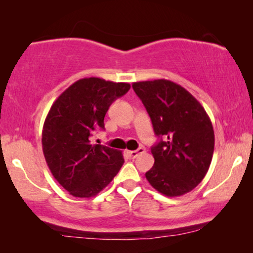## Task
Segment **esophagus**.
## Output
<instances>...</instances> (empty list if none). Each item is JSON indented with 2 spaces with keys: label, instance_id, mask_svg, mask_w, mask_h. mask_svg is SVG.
Masks as SVG:
<instances>
[{
  "label": "esophagus",
  "instance_id": "obj_1",
  "mask_svg": "<svg viewBox=\"0 0 253 253\" xmlns=\"http://www.w3.org/2000/svg\"><path fill=\"white\" fill-rule=\"evenodd\" d=\"M144 152H145L144 148L140 147V148H138V150H136V151H127L126 154H127V157H129L130 159H136L138 155L143 154Z\"/></svg>",
  "mask_w": 253,
  "mask_h": 253
}]
</instances>
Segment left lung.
<instances>
[{"instance_id":"8db88e82","label":"left lung","mask_w":253,"mask_h":253,"mask_svg":"<svg viewBox=\"0 0 253 253\" xmlns=\"http://www.w3.org/2000/svg\"><path fill=\"white\" fill-rule=\"evenodd\" d=\"M132 87L161 137L151 148L154 166L145 174L146 179L167 197L185 195L209 171L214 152L212 122L198 100L174 82H137Z\"/></svg>"}]
</instances>
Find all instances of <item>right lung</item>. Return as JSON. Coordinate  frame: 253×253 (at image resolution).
Segmentation results:
<instances>
[{
    "instance_id": "right-lung-1",
    "label": "right lung",
    "mask_w": 253,
    "mask_h": 253,
    "mask_svg": "<svg viewBox=\"0 0 253 253\" xmlns=\"http://www.w3.org/2000/svg\"><path fill=\"white\" fill-rule=\"evenodd\" d=\"M127 83L83 78L69 86L50 107L42 127V151L54 178L74 197L102 191L124 164L122 152L92 145L89 137L105 129L106 113L130 89Z\"/></svg>"
}]
</instances>
